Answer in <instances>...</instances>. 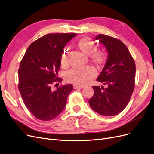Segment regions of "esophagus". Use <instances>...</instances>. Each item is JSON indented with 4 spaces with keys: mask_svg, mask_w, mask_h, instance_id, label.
Returning <instances> with one entry per match:
<instances>
[{
    "mask_svg": "<svg viewBox=\"0 0 154 154\" xmlns=\"http://www.w3.org/2000/svg\"><path fill=\"white\" fill-rule=\"evenodd\" d=\"M84 86H79V85H77V84H74L73 85V88L74 89H81V88H83Z\"/></svg>",
    "mask_w": 154,
    "mask_h": 154,
    "instance_id": "34e87169",
    "label": "esophagus"
}]
</instances>
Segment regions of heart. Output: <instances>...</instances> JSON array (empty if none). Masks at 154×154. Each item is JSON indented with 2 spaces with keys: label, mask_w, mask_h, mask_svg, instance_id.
<instances>
[{
  "label": "heart",
  "mask_w": 154,
  "mask_h": 154,
  "mask_svg": "<svg viewBox=\"0 0 154 154\" xmlns=\"http://www.w3.org/2000/svg\"><path fill=\"white\" fill-rule=\"evenodd\" d=\"M77 47L84 54L90 56L91 61L97 66H102L106 61V54L101 51H97L96 45L91 39L83 38L77 42ZM61 64L63 67H66L68 64V50L66 49L61 57ZM96 71L91 66L83 68H75L67 73V81L78 84L79 86L85 85L95 77Z\"/></svg>",
  "instance_id": "heart-1"
}]
</instances>
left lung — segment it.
<instances>
[{"mask_svg": "<svg viewBox=\"0 0 154 154\" xmlns=\"http://www.w3.org/2000/svg\"><path fill=\"white\" fill-rule=\"evenodd\" d=\"M94 39L105 46L108 56L97 79L105 87L93 86L94 95L89 104L100 115L115 116L129 102L134 89L135 63L125 45L119 39L103 34H98Z\"/></svg>", "mask_w": 154, "mask_h": 154, "instance_id": "obj_1", "label": "left lung"}]
</instances>
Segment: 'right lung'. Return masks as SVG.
<instances>
[{
  "mask_svg": "<svg viewBox=\"0 0 154 154\" xmlns=\"http://www.w3.org/2000/svg\"><path fill=\"white\" fill-rule=\"evenodd\" d=\"M76 34H48L32 43L18 69V89L24 104L39 120H51L66 106L73 90L71 84L53 90L57 77L63 48Z\"/></svg>",
  "mask_w": 154,
  "mask_h": 154,
  "instance_id": "obj_1",
  "label": "right lung"
}]
</instances>
